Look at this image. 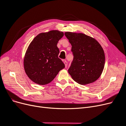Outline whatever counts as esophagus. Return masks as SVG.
Segmentation results:
<instances>
[{"label":"esophagus","instance_id":"34e87169","mask_svg":"<svg viewBox=\"0 0 126 126\" xmlns=\"http://www.w3.org/2000/svg\"><path fill=\"white\" fill-rule=\"evenodd\" d=\"M63 63L64 64V66H65V67H67V62H66V60H64L63 61Z\"/></svg>","mask_w":126,"mask_h":126}]
</instances>
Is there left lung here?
<instances>
[{
  "label": "left lung",
  "instance_id": "left-lung-1",
  "mask_svg": "<svg viewBox=\"0 0 126 126\" xmlns=\"http://www.w3.org/2000/svg\"><path fill=\"white\" fill-rule=\"evenodd\" d=\"M71 45L74 60L68 72L76 82L87 85L96 81L104 70L105 56L100 44L82 33L66 32Z\"/></svg>",
  "mask_w": 126,
  "mask_h": 126
}]
</instances>
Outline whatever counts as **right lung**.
<instances>
[{
  "label": "right lung",
  "mask_w": 126,
  "mask_h": 126,
  "mask_svg": "<svg viewBox=\"0 0 126 126\" xmlns=\"http://www.w3.org/2000/svg\"><path fill=\"white\" fill-rule=\"evenodd\" d=\"M63 35L59 30H50L38 34L30 43L24 56V67L32 81L39 85L48 84L64 68L57 46Z\"/></svg>",
  "instance_id": "obj_1"
}]
</instances>
